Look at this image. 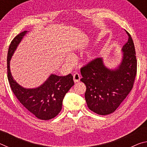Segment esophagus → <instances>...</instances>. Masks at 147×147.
Instances as JSON below:
<instances>
[{
	"label": "esophagus",
	"mask_w": 147,
	"mask_h": 147,
	"mask_svg": "<svg viewBox=\"0 0 147 147\" xmlns=\"http://www.w3.org/2000/svg\"><path fill=\"white\" fill-rule=\"evenodd\" d=\"M73 80L74 82H80V74L78 73H74L73 74Z\"/></svg>",
	"instance_id": "esophagus-1"
}]
</instances>
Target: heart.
<instances>
[{"label":"heart","instance_id":"b5f03b06","mask_svg":"<svg viewBox=\"0 0 147 147\" xmlns=\"http://www.w3.org/2000/svg\"><path fill=\"white\" fill-rule=\"evenodd\" d=\"M69 59H70V58H69Z\"/></svg>","mask_w":147,"mask_h":147}]
</instances>
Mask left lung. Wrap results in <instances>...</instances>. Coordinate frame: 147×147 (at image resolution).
<instances>
[{"instance_id":"1","label":"left lung","mask_w":147,"mask_h":147,"mask_svg":"<svg viewBox=\"0 0 147 147\" xmlns=\"http://www.w3.org/2000/svg\"><path fill=\"white\" fill-rule=\"evenodd\" d=\"M126 31V30H125ZM122 49L123 59L117 67L110 69L102 58L89 62L80 69L86 91L85 98L89 109L98 115L115 111L133 88L137 73L135 47L130 34Z\"/></svg>"}]
</instances>
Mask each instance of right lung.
<instances>
[{
  "label": "right lung",
  "instance_id": "add662e5",
  "mask_svg": "<svg viewBox=\"0 0 147 147\" xmlns=\"http://www.w3.org/2000/svg\"><path fill=\"white\" fill-rule=\"evenodd\" d=\"M27 31L17 35L9 45L7 69L8 79L11 89L19 101L30 113L41 120H49L60 112L62 102L65 94L74 85L71 74L65 76L51 74L38 88L26 89L19 85L13 79L10 71V60L12 56Z\"/></svg>",
  "mask_w": 147,
  "mask_h": 147
}]
</instances>
